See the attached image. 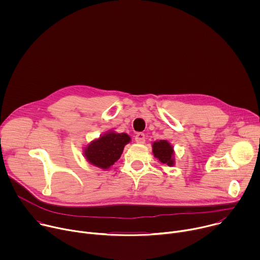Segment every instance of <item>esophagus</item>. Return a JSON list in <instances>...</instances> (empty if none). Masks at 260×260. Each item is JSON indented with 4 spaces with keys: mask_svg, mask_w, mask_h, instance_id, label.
Instances as JSON below:
<instances>
[{
    "mask_svg": "<svg viewBox=\"0 0 260 260\" xmlns=\"http://www.w3.org/2000/svg\"><path fill=\"white\" fill-rule=\"evenodd\" d=\"M145 135L143 133H138L135 137V140L138 144H144L145 143Z\"/></svg>",
    "mask_w": 260,
    "mask_h": 260,
    "instance_id": "esophagus-1",
    "label": "esophagus"
}]
</instances>
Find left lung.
<instances>
[{"mask_svg": "<svg viewBox=\"0 0 260 260\" xmlns=\"http://www.w3.org/2000/svg\"><path fill=\"white\" fill-rule=\"evenodd\" d=\"M153 154L161 164H166L169 167L174 166V149L170 143L166 140L154 142L152 145Z\"/></svg>", "mask_w": 260, "mask_h": 260, "instance_id": "obj_1", "label": "left lung"}]
</instances>
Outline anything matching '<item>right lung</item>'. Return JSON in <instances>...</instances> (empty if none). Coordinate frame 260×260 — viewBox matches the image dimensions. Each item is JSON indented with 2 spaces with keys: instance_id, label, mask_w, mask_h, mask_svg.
I'll list each match as a JSON object with an SVG mask.
<instances>
[{
  "instance_id": "add662e5",
  "label": "right lung",
  "mask_w": 260,
  "mask_h": 260,
  "mask_svg": "<svg viewBox=\"0 0 260 260\" xmlns=\"http://www.w3.org/2000/svg\"><path fill=\"white\" fill-rule=\"evenodd\" d=\"M129 141V136L124 133L110 132L92 141L85 148L84 155L91 165L101 169H109L120 158L124 146Z\"/></svg>"
}]
</instances>
